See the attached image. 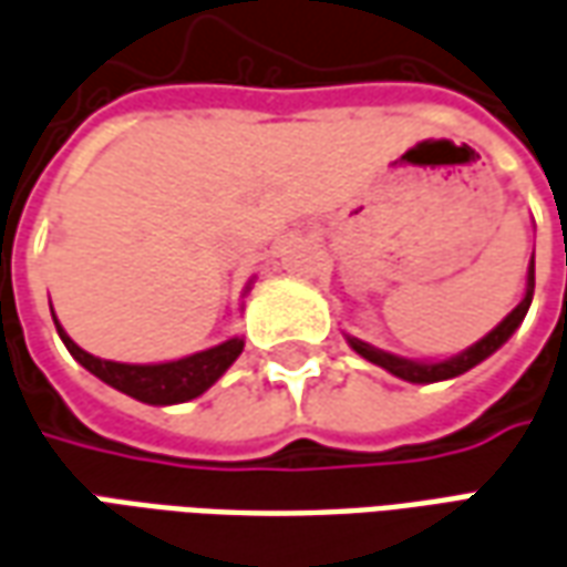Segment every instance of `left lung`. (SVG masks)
<instances>
[{"label": "left lung", "mask_w": 567, "mask_h": 567, "mask_svg": "<svg viewBox=\"0 0 567 567\" xmlns=\"http://www.w3.org/2000/svg\"><path fill=\"white\" fill-rule=\"evenodd\" d=\"M530 298H534V257H530V269H527V291L522 303L512 310L499 326H496L494 332L484 334L477 344H472L468 350H462L456 357H450V360H441V363H415V360H403V357H394V353H384V350L372 348V344H365L360 338H350V348L357 350L360 357H365L369 363L381 365V369H388L391 375L403 381H413V384H431V381H444V379H456L462 372H468L472 365H477L481 360H487L494 350H499L506 341L512 338V332L522 326V319L527 316V307H530Z\"/></svg>", "instance_id": "obj_1"}]
</instances>
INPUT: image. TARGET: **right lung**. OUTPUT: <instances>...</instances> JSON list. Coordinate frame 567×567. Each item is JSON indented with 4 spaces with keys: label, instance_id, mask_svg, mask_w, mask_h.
I'll return each instance as SVG.
<instances>
[{
    "label": "right lung",
    "instance_id": "right-lung-1",
    "mask_svg": "<svg viewBox=\"0 0 567 567\" xmlns=\"http://www.w3.org/2000/svg\"><path fill=\"white\" fill-rule=\"evenodd\" d=\"M55 329L64 341V348L71 350V357L83 369H90L95 379H102L111 388H117L123 394L136 396L142 403H152V406H171V403H186L204 394L214 381L238 360V353L245 348L241 338H229L217 348L202 350V353H192L183 360H173V363H154V365H133V363H111V360H99L83 348H76L68 332L58 326Z\"/></svg>",
    "mask_w": 567,
    "mask_h": 567
}]
</instances>
